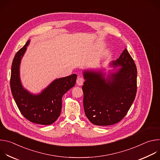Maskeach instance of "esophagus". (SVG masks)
I'll list each match as a JSON object with an SVG mask.
<instances>
[{
	"mask_svg": "<svg viewBox=\"0 0 160 160\" xmlns=\"http://www.w3.org/2000/svg\"><path fill=\"white\" fill-rule=\"evenodd\" d=\"M83 82H84V79L82 77H78L77 78V83L78 85L81 86V85H83Z\"/></svg>",
	"mask_w": 160,
	"mask_h": 160,
	"instance_id": "obj_1",
	"label": "esophagus"
}]
</instances>
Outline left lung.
Segmentation results:
<instances>
[{
  "label": "left lung",
  "instance_id": "left-lung-1",
  "mask_svg": "<svg viewBox=\"0 0 160 160\" xmlns=\"http://www.w3.org/2000/svg\"><path fill=\"white\" fill-rule=\"evenodd\" d=\"M110 66L113 70L108 75L103 70L83 72L85 80L82 86L84 111L89 121L96 125H111L121 121L137 92L138 72L127 49Z\"/></svg>",
  "mask_w": 160,
  "mask_h": 160
}]
</instances>
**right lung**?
Segmentation results:
<instances>
[{"label":"right lung","instance_id":"add662e5","mask_svg":"<svg viewBox=\"0 0 160 160\" xmlns=\"http://www.w3.org/2000/svg\"><path fill=\"white\" fill-rule=\"evenodd\" d=\"M30 40L16 54L11 66L10 85L12 95L23 117L30 122L48 125L56 121L60 115L62 97L75 86L77 75L73 74L52 81L37 94L30 92L22 86L19 73L21 61Z\"/></svg>","mask_w":160,"mask_h":160}]
</instances>
